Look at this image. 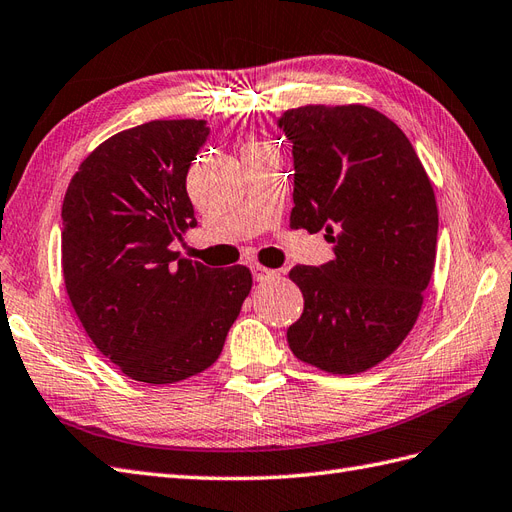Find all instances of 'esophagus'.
Returning a JSON list of instances; mask_svg holds the SVG:
<instances>
[{"mask_svg": "<svg viewBox=\"0 0 512 512\" xmlns=\"http://www.w3.org/2000/svg\"><path fill=\"white\" fill-rule=\"evenodd\" d=\"M251 270H253V279L255 281H266V279L277 277V270H270V268H264V266H259V264H255Z\"/></svg>", "mask_w": 512, "mask_h": 512, "instance_id": "1", "label": "esophagus"}]
</instances>
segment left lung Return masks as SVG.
Returning a JSON list of instances; mask_svg holds the SVG:
<instances>
[{
    "label": "left lung",
    "mask_w": 512,
    "mask_h": 512,
    "mask_svg": "<svg viewBox=\"0 0 512 512\" xmlns=\"http://www.w3.org/2000/svg\"><path fill=\"white\" fill-rule=\"evenodd\" d=\"M292 142V229L326 231L333 259L296 266L305 309L290 329L294 355L333 374L387 359L409 335L437 255L439 214L413 144L365 106H305L281 114Z\"/></svg>",
    "instance_id": "left-lung-1"
}]
</instances>
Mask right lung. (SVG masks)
Returning a JSON list of instances; mask_svg holds the SVG:
<instances>
[{"mask_svg":"<svg viewBox=\"0 0 512 512\" xmlns=\"http://www.w3.org/2000/svg\"><path fill=\"white\" fill-rule=\"evenodd\" d=\"M207 121H151L90 153L62 203V274L93 344L123 374L168 385L207 370L251 292L244 266L209 268L170 244L196 227L186 190Z\"/></svg>","mask_w":512,"mask_h":512,"instance_id":"1","label":"right lung"}]
</instances>
